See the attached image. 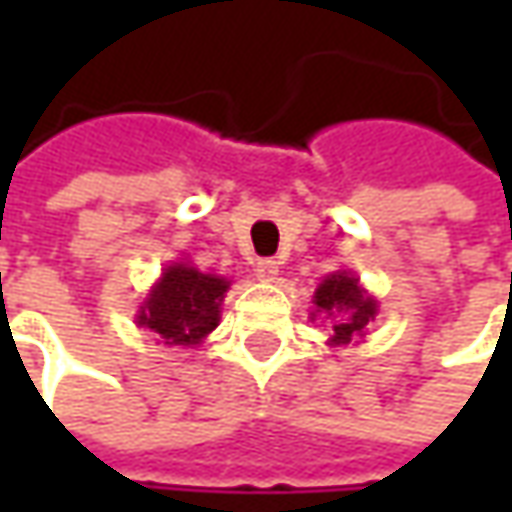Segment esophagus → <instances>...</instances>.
<instances>
[{"mask_svg":"<svg viewBox=\"0 0 512 512\" xmlns=\"http://www.w3.org/2000/svg\"><path fill=\"white\" fill-rule=\"evenodd\" d=\"M256 276H259L262 282H276V276H279V262H273V259L256 262Z\"/></svg>","mask_w":512,"mask_h":512,"instance_id":"esophagus-1","label":"esophagus"}]
</instances>
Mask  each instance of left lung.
I'll return each mask as SVG.
<instances>
[{
	"label": "left lung",
	"instance_id": "left-lung-1",
	"mask_svg": "<svg viewBox=\"0 0 512 512\" xmlns=\"http://www.w3.org/2000/svg\"><path fill=\"white\" fill-rule=\"evenodd\" d=\"M313 305H316L313 319L316 316L330 319L333 344H350L356 336H364V327L376 319V307H379L376 299L367 296V290L359 285V279L344 270L322 279V285L316 287Z\"/></svg>",
	"mask_w": 512,
	"mask_h": 512
}]
</instances>
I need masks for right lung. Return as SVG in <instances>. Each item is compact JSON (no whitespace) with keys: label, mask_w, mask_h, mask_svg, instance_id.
<instances>
[{"label":"right lung","mask_w":512,"mask_h":512,"mask_svg":"<svg viewBox=\"0 0 512 512\" xmlns=\"http://www.w3.org/2000/svg\"><path fill=\"white\" fill-rule=\"evenodd\" d=\"M227 287L222 276L173 262L139 307L136 325L153 330L165 344L193 347L219 325Z\"/></svg>","instance_id":"obj_1"}]
</instances>
